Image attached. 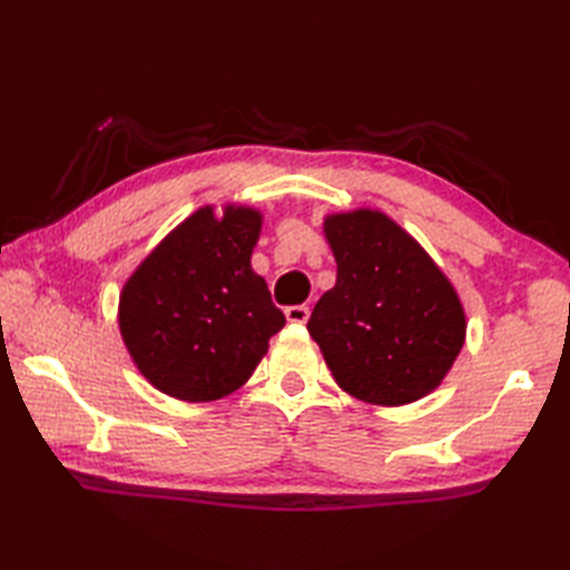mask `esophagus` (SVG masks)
Listing matches in <instances>:
<instances>
[{
  "instance_id": "esophagus-1",
  "label": "esophagus",
  "mask_w": 570,
  "mask_h": 570,
  "mask_svg": "<svg viewBox=\"0 0 570 570\" xmlns=\"http://www.w3.org/2000/svg\"><path fill=\"white\" fill-rule=\"evenodd\" d=\"M311 316L308 306H288L286 308V321L288 323H306Z\"/></svg>"
}]
</instances>
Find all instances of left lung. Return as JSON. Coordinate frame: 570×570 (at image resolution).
I'll use <instances>...</instances> for the list:
<instances>
[{
    "label": "left lung",
    "mask_w": 570,
    "mask_h": 570,
    "mask_svg": "<svg viewBox=\"0 0 570 570\" xmlns=\"http://www.w3.org/2000/svg\"><path fill=\"white\" fill-rule=\"evenodd\" d=\"M323 235L337 278L313 308L308 333L337 386L377 406L439 390L468 333L451 278L382 210L325 215Z\"/></svg>",
    "instance_id": "left-lung-1"
}]
</instances>
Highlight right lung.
<instances>
[{
    "label": "right lung",
    "instance_id": "obj_1",
    "mask_svg": "<svg viewBox=\"0 0 570 570\" xmlns=\"http://www.w3.org/2000/svg\"><path fill=\"white\" fill-rule=\"evenodd\" d=\"M262 223L254 205H203L129 274L119 335L154 390L190 404L233 394L286 325L252 269Z\"/></svg>",
    "mask_w": 570,
    "mask_h": 570
}]
</instances>
